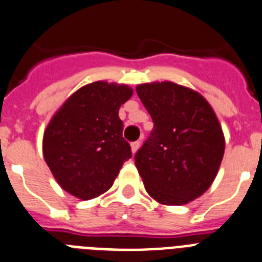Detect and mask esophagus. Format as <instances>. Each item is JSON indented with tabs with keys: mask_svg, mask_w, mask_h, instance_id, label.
Returning a JSON list of instances; mask_svg holds the SVG:
<instances>
[{
	"mask_svg": "<svg viewBox=\"0 0 262 262\" xmlns=\"http://www.w3.org/2000/svg\"><path fill=\"white\" fill-rule=\"evenodd\" d=\"M139 146H140L139 140H136V142H133V143H131V151H133V154H135L136 151L139 150Z\"/></svg>",
	"mask_w": 262,
	"mask_h": 262,
	"instance_id": "34e87169",
	"label": "esophagus"
}]
</instances>
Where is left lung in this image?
<instances>
[{
    "label": "left lung",
    "instance_id": "8db88e82",
    "mask_svg": "<svg viewBox=\"0 0 262 262\" xmlns=\"http://www.w3.org/2000/svg\"><path fill=\"white\" fill-rule=\"evenodd\" d=\"M136 92L154 122L135 155L144 189L162 205L189 204L221 166L225 136L217 115L202 95L171 81L139 84Z\"/></svg>",
    "mask_w": 262,
    "mask_h": 262
}]
</instances>
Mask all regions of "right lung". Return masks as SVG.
I'll return each mask as SVG.
<instances>
[{"label": "right lung", "instance_id": "1", "mask_svg": "<svg viewBox=\"0 0 262 262\" xmlns=\"http://www.w3.org/2000/svg\"><path fill=\"white\" fill-rule=\"evenodd\" d=\"M133 94L126 84L95 81L73 92L52 116L44 131L42 154L67 193L87 201L114 185L131 158L119 108Z\"/></svg>", "mask_w": 262, "mask_h": 262}]
</instances>
